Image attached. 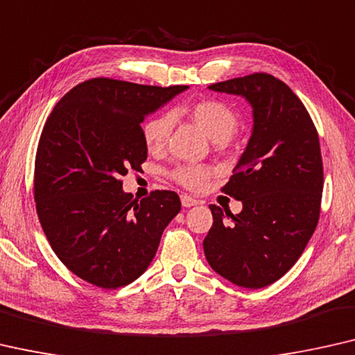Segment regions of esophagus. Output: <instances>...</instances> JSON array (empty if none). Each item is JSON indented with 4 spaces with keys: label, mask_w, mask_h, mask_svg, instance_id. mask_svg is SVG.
<instances>
[{
    "label": "esophagus",
    "mask_w": 355,
    "mask_h": 355,
    "mask_svg": "<svg viewBox=\"0 0 355 355\" xmlns=\"http://www.w3.org/2000/svg\"><path fill=\"white\" fill-rule=\"evenodd\" d=\"M199 200H196L194 198L188 194H182V205L183 207H193V205H198Z\"/></svg>",
    "instance_id": "1"
}]
</instances>
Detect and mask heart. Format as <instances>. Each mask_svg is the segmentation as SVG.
Here are the masks:
<instances>
[{
  "instance_id": "1",
  "label": "heart",
  "mask_w": 355,
  "mask_h": 355,
  "mask_svg": "<svg viewBox=\"0 0 355 355\" xmlns=\"http://www.w3.org/2000/svg\"><path fill=\"white\" fill-rule=\"evenodd\" d=\"M187 114L193 123L214 140L215 144L228 141L239 125V119L234 110L220 100H200L187 110ZM173 125L171 114H159L148 119L144 124V140L150 153H161L167 145ZM211 168L207 166H178L172 172L177 183L189 189H200L210 177Z\"/></svg>"
}]
</instances>
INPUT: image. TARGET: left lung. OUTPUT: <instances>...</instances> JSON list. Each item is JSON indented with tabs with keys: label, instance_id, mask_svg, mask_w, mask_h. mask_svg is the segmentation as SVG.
<instances>
[{
	"label": "left lung",
	"instance_id": "left-lung-1",
	"mask_svg": "<svg viewBox=\"0 0 355 355\" xmlns=\"http://www.w3.org/2000/svg\"><path fill=\"white\" fill-rule=\"evenodd\" d=\"M209 89L244 97L253 108V130L234 175L221 188L242 200L241 214H225L210 205L214 225L204 253L221 277L263 288L293 266L319 221L324 189L319 135L292 89L268 73Z\"/></svg>",
	"mask_w": 355,
	"mask_h": 355
}]
</instances>
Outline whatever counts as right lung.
Listing matches in <instances>:
<instances>
[{
  "instance_id": "obj_1",
  "label": "right lung",
  "mask_w": 355,
  "mask_h": 355,
  "mask_svg": "<svg viewBox=\"0 0 355 355\" xmlns=\"http://www.w3.org/2000/svg\"><path fill=\"white\" fill-rule=\"evenodd\" d=\"M187 89L94 78L63 95L47 118L35 159L36 211L52 250L86 282H134L182 209L173 191L134 199L121 177L146 161L140 124Z\"/></svg>"
}]
</instances>
